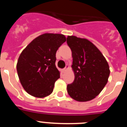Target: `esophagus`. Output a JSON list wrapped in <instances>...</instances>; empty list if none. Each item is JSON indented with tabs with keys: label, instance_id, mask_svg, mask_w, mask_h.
Masks as SVG:
<instances>
[{
	"label": "esophagus",
	"instance_id": "esophagus-1",
	"mask_svg": "<svg viewBox=\"0 0 127 127\" xmlns=\"http://www.w3.org/2000/svg\"><path fill=\"white\" fill-rule=\"evenodd\" d=\"M69 66H68V65H66V67H65L64 69H63V70H64V71H65V70H67V69H69Z\"/></svg>",
	"mask_w": 127,
	"mask_h": 127
}]
</instances>
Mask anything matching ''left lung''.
<instances>
[{
	"label": "left lung",
	"instance_id": "1",
	"mask_svg": "<svg viewBox=\"0 0 127 127\" xmlns=\"http://www.w3.org/2000/svg\"><path fill=\"white\" fill-rule=\"evenodd\" d=\"M74 72L73 83L67 85L70 97L79 102L89 101L101 92L107 84L110 70L107 62L98 48L86 39L68 36Z\"/></svg>",
	"mask_w": 127,
	"mask_h": 127
}]
</instances>
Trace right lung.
<instances>
[{
	"mask_svg": "<svg viewBox=\"0 0 127 127\" xmlns=\"http://www.w3.org/2000/svg\"><path fill=\"white\" fill-rule=\"evenodd\" d=\"M65 41L62 34L44 33L33 39L20 54L16 69L28 94L43 98L53 92L55 83L60 78L55 65L56 53Z\"/></svg>",
	"mask_w": 127,
	"mask_h": 127,
	"instance_id": "add662e5",
	"label": "right lung"
}]
</instances>
